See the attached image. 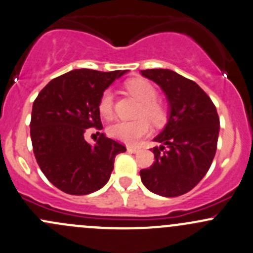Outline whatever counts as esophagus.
Listing matches in <instances>:
<instances>
[{"label": "esophagus", "mask_w": 253, "mask_h": 253, "mask_svg": "<svg viewBox=\"0 0 253 253\" xmlns=\"http://www.w3.org/2000/svg\"><path fill=\"white\" fill-rule=\"evenodd\" d=\"M127 150H128L129 153H137L139 149L136 147H131V145H128V147H127Z\"/></svg>", "instance_id": "obj_1"}]
</instances>
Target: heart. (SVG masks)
<instances>
[{"mask_svg":"<svg viewBox=\"0 0 253 253\" xmlns=\"http://www.w3.org/2000/svg\"><path fill=\"white\" fill-rule=\"evenodd\" d=\"M126 88L131 95L141 101L138 116L141 119L134 121H117L109 127V134L112 138L127 144L136 145L147 137L150 132V122L155 125L162 124L165 120V108L157 100V89L152 83L142 78L131 79L126 83ZM114 95L110 89H106L99 101V111L105 119H110L114 114ZM147 117V120L144 117Z\"/></svg>","mask_w":253,"mask_h":253,"instance_id":"obj_1","label":"heart"}]
</instances>
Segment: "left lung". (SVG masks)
Here are the masks:
<instances>
[{
    "mask_svg": "<svg viewBox=\"0 0 253 253\" xmlns=\"http://www.w3.org/2000/svg\"><path fill=\"white\" fill-rule=\"evenodd\" d=\"M162 88L169 104L164 129L153 141L154 164L139 172L155 195L176 197L192 190L207 174L216 152L219 116L213 101L191 79L171 70L141 71Z\"/></svg>",
    "mask_w": 253,
    "mask_h": 253,
    "instance_id": "left-lung-1",
    "label": "left lung"
}]
</instances>
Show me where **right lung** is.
Listing matches in <instances>:
<instances>
[{
  "label": "right lung",
  "mask_w": 253,
  "mask_h": 253,
  "mask_svg": "<svg viewBox=\"0 0 253 253\" xmlns=\"http://www.w3.org/2000/svg\"><path fill=\"white\" fill-rule=\"evenodd\" d=\"M127 71L73 70L45 85L33 104L30 137L40 169L68 195H89L106 185L115 157L126 147L101 133L95 144L86 128L101 129L99 101L115 79Z\"/></svg>",
  "instance_id": "right-lung-1"
}]
</instances>
